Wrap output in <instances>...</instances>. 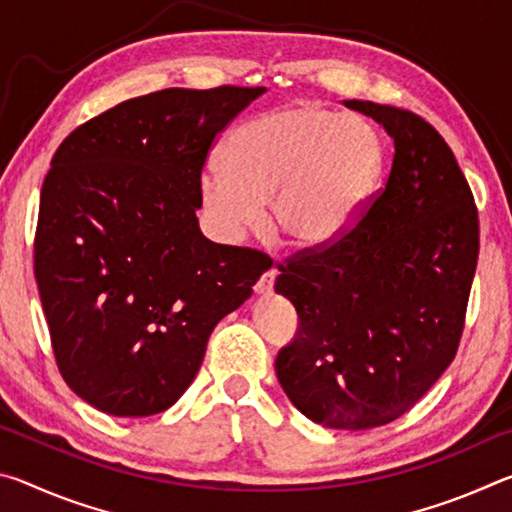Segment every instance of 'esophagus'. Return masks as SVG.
I'll use <instances>...</instances> for the list:
<instances>
[{
    "instance_id": "esophagus-1",
    "label": "esophagus",
    "mask_w": 512,
    "mask_h": 512,
    "mask_svg": "<svg viewBox=\"0 0 512 512\" xmlns=\"http://www.w3.org/2000/svg\"><path fill=\"white\" fill-rule=\"evenodd\" d=\"M275 277H277V268L275 266H268L266 271L262 273V277H259V280H257V284H255L257 296H268V293L273 291Z\"/></svg>"
}]
</instances>
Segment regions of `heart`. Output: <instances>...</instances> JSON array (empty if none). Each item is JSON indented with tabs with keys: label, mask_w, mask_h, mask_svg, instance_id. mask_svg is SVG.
Returning a JSON list of instances; mask_svg holds the SVG:
<instances>
[{
	"label": "heart",
	"mask_w": 512,
	"mask_h": 512,
	"mask_svg": "<svg viewBox=\"0 0 512 512\" xmlns=\"http://www.w3.org/2000/svg\"><path fill=\"white\" fill-rule=\"evenodd\" d=\"M221 167L198 185L216 235L237 244L268 201V225L311 250L357 221L384 178L386 149L366 121L305 101L237 126L221 146Z\"/></svg>",
	"instance_id": "obj_1"
}]
</instances>
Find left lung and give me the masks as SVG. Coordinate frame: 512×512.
<instances>
[{
	"label": "left lung",
	"mask_w": 512,
	"mask_h": 512,
	"mask_svg": "<svg viewBox=\"0 0 512 512\" xmlns=\"http://www.w3.org/2000/svg\"><path fill=\"white\" fill-rule=\"evenodd\" d=\"M386 128V187L325 248L280 264L275 291L298 311L275 359L293 406L329 429L400 418L454 361L479 259V212L452 149L415 112L343 101Z\"/></svg>",
	"instance_id": "obj_1"
}]
</instances>
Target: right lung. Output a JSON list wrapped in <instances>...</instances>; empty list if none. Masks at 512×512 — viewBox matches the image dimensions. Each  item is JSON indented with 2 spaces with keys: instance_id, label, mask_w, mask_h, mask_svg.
Listing matches in <instances>:
<instances>
[{
  "instance_id": "obj_1",
  "label": "right lung",
  "mask_w": 512,
  "mask_h": 512,
  "mask_svg": "<svg viewBox=\"0 0 512 512\" xmlns=\"http://www.w3.org/2000/svg\"><path fill=\"white\" fill-rule=\"evenodd\" d=\"M266 88H169L69 133L40 192L33 271L58 370L108 415L167 411L207 339L268 264L203 237L201 173L212 144Z\"/></svg>"
}]
</instances>
